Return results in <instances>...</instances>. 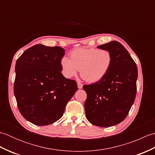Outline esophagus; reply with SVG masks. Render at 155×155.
Masks as SVG:
<instances>
[{"label":"esophagus","mask_w":155,"mask_h":155,"mask_svg":"<svg viewBox=\"0 0 155 155\" xmlns=\"http://www.w3.org/2000/svg\"><path fill=\"white\" fill-rule=\"evenodd\" d=\"M77 85H78V88H79V89H81L82 88H83V84H81V83H78V84H77Z\"/></svg>","instance_id":"obj_1"}]
</instances>
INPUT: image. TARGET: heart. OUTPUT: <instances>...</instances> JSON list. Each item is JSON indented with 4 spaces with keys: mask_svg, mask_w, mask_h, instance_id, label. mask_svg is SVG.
Here are the masks:
<instances>
[{
    "mask_svg": "<svg viewBox=\"0 0 155 155\" xmlns=\"http://www.w3.org/2000/svg\"><path fill=\"white\" fill-rule=\"evenodd\" d=\"M70 58L66 57L61 60L64 76L72 78L78 72L88 83H97L105 77L113 62V56L106 49L77 48L70 52Z\"/></svg>",
    "mask_w": 155,
    "mask_h": 155,
    "instance_id": "1",
    "label": "heart"
}]
</instances>
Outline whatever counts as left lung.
Wrapping results in <instances>:
<instances>
[{
	"mask_svg": "<svg viewBox=\"0 0 155 155\" xmlns=\"http://www.w3.org/2000/svg\"><path fill=\"white\" fill-rule=\"evenodd\" d=\"M98 48L109 51L113 62L103 79L83 86L87 94L85 114L93 124L109 127L123 121L134 103L138 69L135 62L120 42L113 41Z\"/></svg>",
	"mask_w": 155,
	"mask_h": 155,
	"instance_id": "1",
	"label": "left lung"
}]
</instances>
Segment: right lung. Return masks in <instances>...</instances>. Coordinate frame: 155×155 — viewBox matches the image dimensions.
Masks as SVG:
<instances>
[{
  "mask_svg": "<svg viewBox=\"0 0 155 155\" xmlns=\"http://www.w3.org/2000/svg\"><path fill=\"white\" fill-rule=\"evenodd\" d=\"M64 49L36 45L16 62L14 94L22 116L45 126L62 117L66 105L77 91V83L61 73Z\"/></svg>",
  "mask_w": 155,
  "mask_h": 155,
  "instance_id": "add662e5",
  "label": "right lung"
}]
</instances>
